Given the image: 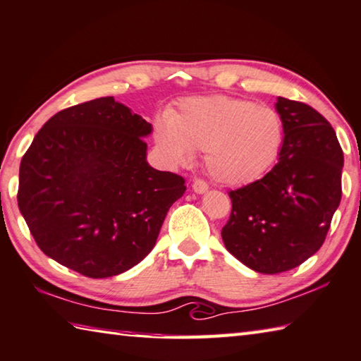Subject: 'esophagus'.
Returning a JSON list of instances; mask_svg holds the SVG:
<instances>
[{
  "instance_id": "esophagus-1",
  "label": "esophagus",
  "mask_w": 361,
  "mask_h": 361,
  "mask_svg": "<svg viewBox=\"0 0 361 361\" xmlns=\"http://www.w3.org/2000/svg\"><path fill=\"white\" fill-rule=\"evenodd\" d=\"M192 191L195 194H205L208 191V185L203 180H195L192 183Z\"/></svg>"
}]
</instances>
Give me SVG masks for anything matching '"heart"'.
<instances>
[{"label":"heart","mask_w":361,"mask_h":361,"mask_svg":"<svg viewBox=\"0 0 361 361\" xmlns=\"http://www.w3.org/2000/svg\"><path fill=\"white\" fill-rule=\"evenodd\" d=\"M284 128L276 110L227 96L189 97L154 123V143L172 166H186L205 152L216 181L241 186L259 180L283 147Z\"/></svg>","instance_id":"heart-1"}]
</instances>
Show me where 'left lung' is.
I'll list each match as a JSON object with an SVG mask.
<instances>
[{
  "mask_svg": "<svg viewBox=\"0 0 361 361\" xmlns=\"http://www.w3.org/2000/svg\"><path fill=\"white\" fill-rule=\"evenodd\" d=\"M276 112L284 128L276 166L228 192L232 213L221 232L228 252L264 274L292 270L319 251L343 194L344 156L330 123L286 97Z\"/></svg>",
  "mask_w": 361,
  "mask_h": 361,
  "instance_id": "1",
  "label": "left lung"
}]
</instances>
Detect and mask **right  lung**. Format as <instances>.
<instances>
[{"instance_id":"obj_1","label":"right lung","mask_w":361,"mask_h":361,"mask_svg":"<svg viewBox=\"0 0 361 361\" xmlns=\"http://www.w3.org/2000/svg\"><path fill=\"white\" fill-rule=\"evenodd\" d=\"M152 124L112 96L64 109L36 134L17 202L41 251L88 278H110L154 247L185 180L147 162Z\"/></svg>"}]
</instances>
